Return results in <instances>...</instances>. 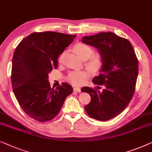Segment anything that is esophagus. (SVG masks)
Here are the masks:
<instances>
[{"label":"esophagus","instance_id":"esophagus-1","mask_svg":"<svg viewBox=\"0 0 152 152\" xmlns=\"http://www.w3.org/2000/svg\"><path fill=\"white\" fill-rule=\"evenodd\" d=\"M74 91H77V92L80 93L81 91V89H80V88H79V87H74Z\"/></svg>","mask_w":152,"mask_h":152}]
</instances>
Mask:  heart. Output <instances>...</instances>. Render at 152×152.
Wrapping results in <instances>:
<instances>
[{
  "label": "heart",
  "mask_w": 152,
  "mask_h": 152,
  "mask_svg": "<svg viewBox=\"0 0 152 152\" xmlns=\"http://www.w3.org/2000/svg\"><path fill=\"white\" fill-rule=\"evenodd\" d=\"M74 50L79 57L82 59H87L94 54V50L91 47L84 43H77L74 46ZM62 54L59 57V61H61L63 58ZM87 67L94 72H98L102 66V61L98 56H93L89 62L87 63ZM88 76V73L85 71L72 72L70 73L67 79L70 83L76 86L81 85L85 82Z\"/></svg>",
  "instance_id": "heart-1"
}]
</instances>
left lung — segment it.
<instances>
[{
  "instance_id": "1",
  "label": "left lung",
  "mask_w": 152,
  "mask_h": 152,
  "mask_svg": "<svg viewBox=\"0 0 152 152\" xmlns=\"http://www.w3.org/2000/svg\"><path fill=\"white\" fill-rule=\"evenodd\" d=\"M82 42L96 48L101 56L100 73L93 78L95 85H104L102 91L84 87L91 96L85 106L88 115L98 121H108L127 107L134 93L139 71L138 59L131 43L112 32L85 36Z\"/></svg>"
}]
</instances>
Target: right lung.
<instances>
[{
	"mask_svg": "<svg viewBox=\"0 0 152 152\" xmlns=\"http://www.w3.org/2000/svg\"><path fill=\"white\" fill-rule=\"evenodd\" d=\"M76 36L53 31L33 33L15 50L11 76L13 93L26 114L36 121L54 119L73 92L72 86L65 83L55 89L51 88L48 78L57 67L58 56Z\"/></svg>",
	"mask_w": 152,
	"mask_h": 152,
	"instance_id": "obj_1",
	"label": "right lung"
}]
</instances>
